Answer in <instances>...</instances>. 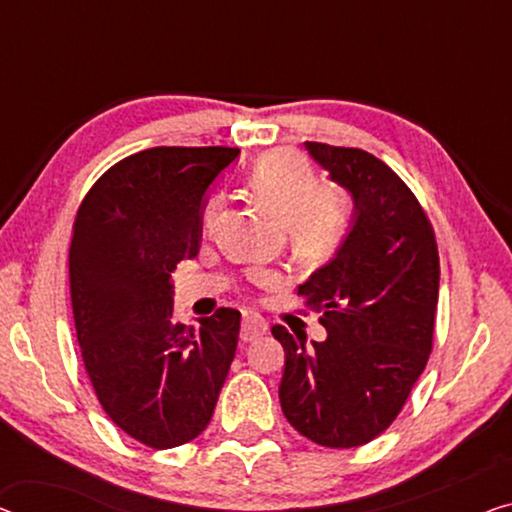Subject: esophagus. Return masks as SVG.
I'll return each instance as SVG.
<instances>
[{"instance_id": "esophagus-1", "label": "esophagus", "mask_w": 512, "mask_h": 512, "mask_svg": "<svg viewBox=\"0 0 512 512\" xmlns=\"http://www.w3.org/2000/svg\"><path fill=\"white\" fill-rule=\"evenodd\" d=\"M266 333V324L262 319L255 317V315H246L241 322V340L243 342H253L257 338H262Z\"/></svg>"}]
</instances>
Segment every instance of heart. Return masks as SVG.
I'll list each match as a JSON object with an SVG mask.
<instances>
[{
  "label": "heart",
  "instance_id": "b5f03b06",
  "mask_svg": "<svg viewBox=\"0 0 512 512\" xmlns=\"http://www.w3.org/2000/svg\"><path fill=\"white\" fill-rule=\"evenodd\" d=\"M315 183L308 160L289 149L259 156L250 170V186L266 209L285 220L296 253L326 257L345 239L349 218L345 200L331 188H315ZM218 209V197H209L202 209L204 230L216 223Z\"/></svg>",
  "mask_w": 512,
  "mask_h": 512
}]
</instances>
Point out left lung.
Instances as JSON below:
<instances>
[{
    "label": "left lung",
    "instance_id": "left-lung-1",
    "mask_svg": "<svg viewBox=\"0 0 512 512\" xmlns=\"http://www.w3.org/2000/svg\"><path fill=\"white\" fill-rule=\"evenodd\" d=\"M354 197V225L329 264L299 287L322 312L324 342L271 329L285 349L282 414L326 448L379 437L407 402L432 352L439 250L421 202L384 160L354 147L305 142Z\"/></svg>",
    "mask_w": 512,
    "mask_h": 512
}]
</instances>
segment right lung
Masks as SVG:
<instances>
[{"instance_id": "right-lung-1", "label": "right lung", "mask_w": 512, "mask_h": 512, "mask_svg": "<svg viewBox=\"0 0 512 512\" xmlns=\"http://www.w3.org/2000/svg\"><path fill=\"white\" fill-rule=\"evenodd\" d=\"M232 147H154L119 160L82 200L68 250L75 331L110 421L149 448L207 430L234 361L241 312L200 329L174 319L172 271L200 250L209 183Z\"/></svg>"}]
</instances>
